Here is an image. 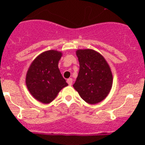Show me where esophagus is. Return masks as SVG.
Returning <instances> with one entry per match:
<instances>
[{
    "label": "esophagus",
    "mask_w": 145,
    "mask_h": 145,
    "mask_svg": "<svg viewBox=\"0 0 145 145\" xmlns=\"http://www.w3.org/2000/svg\"><path fill=\"white\" fill-rule=\"evenodd\" d=\"M67 84H69V86H71L72 84V78H68L67 80Z\"/></svg>",
    "instance_id": "1"
}]
</instances>
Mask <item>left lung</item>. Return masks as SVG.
Returning <instances> with one entry per match:
<instances>
[{
	"label": "left lung",
	"mask_w": 145,
	"mask_h": 145,
	"mask_svg": "<svg viewBox=\"0 0 145 145\" xmlns=\"http://www.w3.org/2000/svg\"><path fill=\"white\" fill-rule=\"evenodd\" d=\"M80 69L73 87L88 104L102 102L108 95L112 86V75L105 59L92 49L76 52Z\"/></svg>",
	"instance_id": "1"
}]
</instances>
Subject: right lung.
<instances>
[{
  "label": "right lung",
  "mask_w": 145,
  "mask_h": 145,
  "mask_svg": "<svg viewBox=\"0 0 145 145\" xmlns=\"http://www.w3.org/2000/svg\"><path fill=\"white\" fill-rule=\"evenodd\" d=\"M61 52L49 50L38 55L29 66L26 75V85L33 97L48 104L68 84L58 67Z\"/></svg>",
  "instance_id": "right-lung-1"
}]
</instances>
